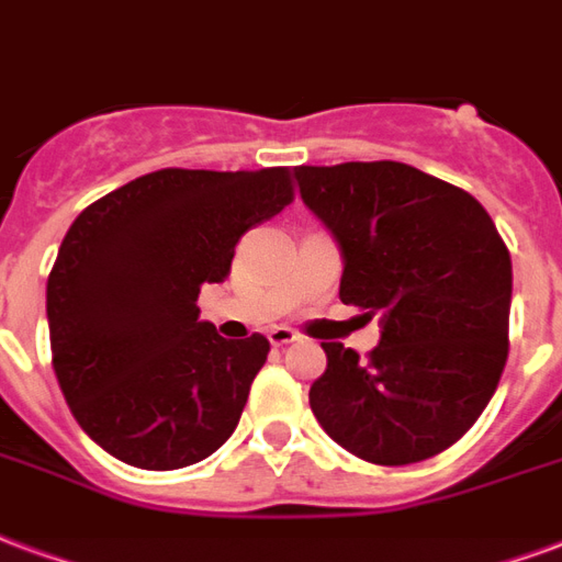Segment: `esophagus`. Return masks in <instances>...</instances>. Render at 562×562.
Returning a JSON list of instances; mask_svg holds the SVG:
<instances>
[{"mask_svg": "<svg viewBox=\"0 0 562 562\" xmlns=\"http://www.w3.org/2000/svg\"><path fill=\"white\" fill-rule=\"evenodd\" d=\"M268 338H271L273 348H282V345H291V341H297V333L289 327H273L271 333H268Z\"/></svg>", "mask_w": 562, "mask_h": 562, "instance_id": "34e87169", "label": "esophagus"}]
</instances>
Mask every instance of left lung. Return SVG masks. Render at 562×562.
I'll return each mask as SVG.
<instances>
[{
	"label": "left lung",
	"instance_id": "8db88e82",
	"mask_svg": "<svg viewBox=\"0 0 562 562\" xmlns=\"http://www.w3.org/2000/svg\"><path fill=\"white\" fill-rule=\"evenodd\" d=\"M294 177L341 244V303L383 315L366 359L324 341L312 413L359 460H430L469 434L507 366V244L469 191L401 161L300 165Z\"/></svg>",
	"mask_w": 562,
	"mask_h": 562
}]
</instances>
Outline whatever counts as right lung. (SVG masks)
<instances>
[{
  "mask_svg": "<svg viewBox=\"0 0 562 562\" xmlns=\"http://www.w3.org/2000/svg\"><path fill=\"white\" fill-rule=\"evenodd\" d=\"M291 200L289 167H165L72 221L46 282L49 345L64 401L102 451L170 471L233 436L271 341L221 338L196 297Z\"/></svg>",
  "mask_w": 562,
  "mask_h": 562,
  "instance_id": "1",
  "label": "right lung"
}]
</instances>
